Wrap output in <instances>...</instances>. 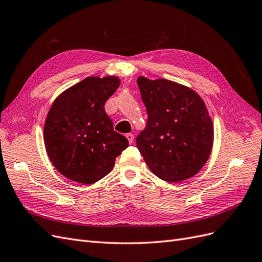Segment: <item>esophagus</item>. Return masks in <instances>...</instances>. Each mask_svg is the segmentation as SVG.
<instances>
[{"label": "esophagus", "instance_id": "34e87169", "mask_svg": "<svg viewBox=\"0 0 262 262\" xmlns=\"http://www.w3.org/2000/svg\"><path fill=\"white\" fill-rule=\"evenodd\" d=\"M125 138L128 139V141H129V143H133V140H134V137H133V134H131V133H128V134H125Z\"/></svg>", "mask_w": 262, "mask_h": 262}]
</instances>
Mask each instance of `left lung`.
<instances>
[{
    "label": "left lung",
    "instance_id": "obj_1",
    "mask_svg": "<svg viewBox=\"0 0 262 262\" xmlns=\"http://www.w3.org/2000/svg\"><path fill=\"white\" fill-rule=\"evenodd\" d=\"M138 86L146 107V128L137 146L154 175L179 182L199 172L213 146V122L203 99L176 82L139 76Z\"/></svg>",
    "mask_w": 262,
    "mask_h": 262
}]
</instances>
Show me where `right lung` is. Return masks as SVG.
<instances>
[{
  "label": "right lung",
  "instance_id": "1",
  "mask_svg": "<svg viewBox=\"0 0 262 262\" xmlns=\"http://www.w3.org/2000/svg\"><path fill=\"white\" fill-rule=\"evenodd\" d=\"M119 85L117 76H89L53 101L43 126L45 146L55 169L70 180L83 185L100 180L129 146L105 112Z\"/></svg>",
  "mask_w": 262,
  "mask_h": 262
}]
</instances>
